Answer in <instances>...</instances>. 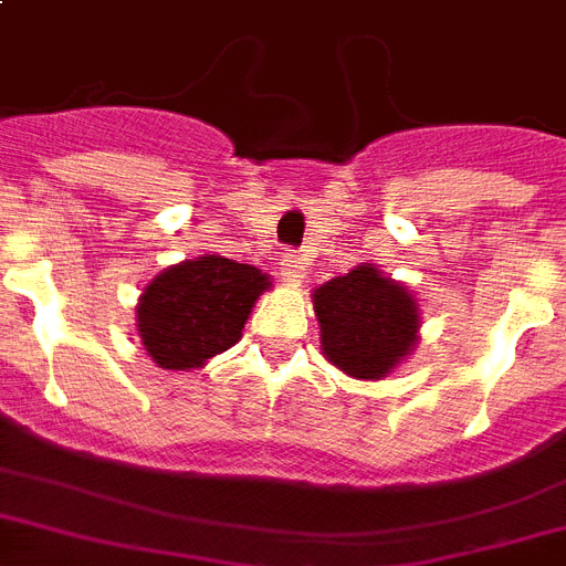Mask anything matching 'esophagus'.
I'll return each mask as SVG.
<instances>
[{
	"instance_id": "1",
	"label": "esophagus",
	"mask_w": 566,
	"mask_h": 566,
	"mask_svg": "<svg viewBox=\"0 0 566 566\" xmlns=\"http://www.w3.org/2000/svg\"><path fill=\"white\" fill-rule=\"evenodd\" d=\"M280 272H283V280L289 283H301L306 277V265H303V258L294 249H286L280 254Z\"/></svg>"
}]
</instances>
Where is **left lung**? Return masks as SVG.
<instances>
[{
    "label": "left lung",
    "instance_id": "8db88e82",
    "mask_svg": "<svg viewBox=\"0 0 566 566\" xmlns=\"http://www.w3.org/2000/svg\"><path fill=\"white\" fill-rule=\"evenodd\" d=\"M315 312L323 355L352 378H384L418 332L412 294L369 263L317 289Z\"/></svg>",
    "mask_w": 566,
    "mask_h": 566
}]
</instances>
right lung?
<instances>
[{"label":"right lung","mask_w":566,"mask_h":566,"mask_svg":"<svg viewBox=\"0 0 566 566\" xmlns=\"http://www.w3.org/2000/svg\"><path fill=\"white\" fill-rule=\"evenodd\" d=\"M269 286L260 269L220 254L171 265L139 301L145 352L163 369H197L240 340L251 306Z\"/></svg>","instance_id":"1"}]
</instances>
